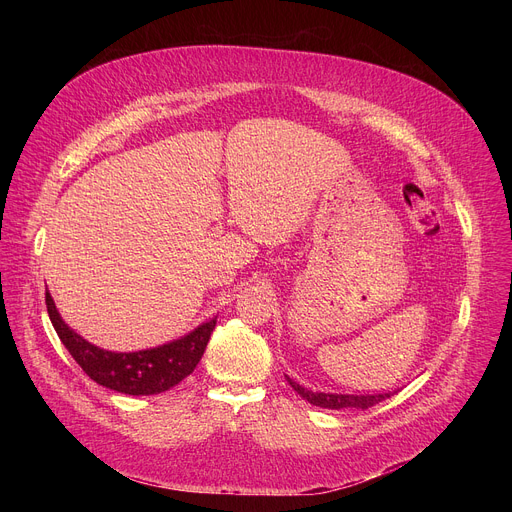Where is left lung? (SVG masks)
<instances>
[{"label":"left lung","mask_w":512,"mask_h":512,"mask_svg":"<svg viewBox=\"0 0 512 512\" xmlns=\"http://www.w3.org/2000/svg\"><path fill=\"white\" fill-rule=\"evenodd\" d=\"M287 383L294 387V391L304 397L306 401H310L312 405L318 407H326V409H346V407H356V409H369L375 407L377 403L385 401L387 397H391V393L385 395H332V393H312L308 389H304L300 383L287 379Z\"/></svg>","instance_id":"1"}]
</instances>
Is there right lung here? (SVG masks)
<instances>
[{
  "label": "right lung",
  "instance_id": "1",
  "mask_svg": "<svg viewBox=\"0 0 512 512\" xmlns=\"http://www.w3.org/2000/svg\"><path fill=\"white\" fill-rule=\"evenodd\" d=\"M46 308L58 338L87 373V377L125 395H158L176 387L196 369L216 324V318H212L188 336L158 348L139 352H109L93 346L75 330H70L56 312L48 291Z\"/></svg>",
  "mask_w": 512,
  "mask_h": 512
}]
</instances>
